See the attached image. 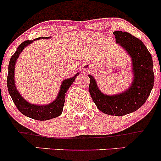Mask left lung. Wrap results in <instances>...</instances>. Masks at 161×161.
Returning a JSON list of instances; mask_svg holds the SVG:
<instances>
[{
    "mask_svg": "<svg viewBox=\"0 0 161 161\" xmlns=\"http://www.w3.org/2000/svg\"><path fill=\"white\" fill-rule=\"evenodd\" d=\"M114 35L116 42L124 47L132 58L134 80L131 86L124 93L108 96L99 90L95 80L89 75V90L101 111L106 114L123 116L137 110L147 101L154 85L153 62L150 52L140 39L123 31H114Z\"/></svg>",
    "mask_w": 161,
    "mask_h": 161,
    "instance_id": "left-lung-1",
    "label": "left lung"
}]
</instances>
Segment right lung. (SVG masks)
Masks as SVG:
<instances>
[{"label": "right lung", "instance_id": "1", "mask_svg": "<svg viewBox=\"0 0 161 161\" xmlns=\"http://www.w3.org/2000/svg\"><path fill=\"white\" fill-rule=\"evenodd\" d=\"M49 38V37H44V38ZM39 38H38V39ZM42 38V37H40ZM37 39V38H36ZM33 42V40H26L24 41L22 43H21L18 46V49L15 52V53L11 56L9 64H8V76H7V87H8V93L10 94L12 97L13 102H14L16 107L22 114L31 118L35 120H48L54 118H56L61 114L63 111L64 104L65 102V93L69 89L73 81L76 79V76L79 75L77 73L75 76L70 79H67L64 80L62 85H61L60 90H59V95L57 98L52 103L47 105V106H36L33 104L27 102L25 99H23L16 89V86L14 85V67L16 63L17 59L19 56L20 53L22 52V50L25 47L29 45L30 43Z\"/></svg>", "mask_w": 161, "mask_h": 161}]
</instances>
